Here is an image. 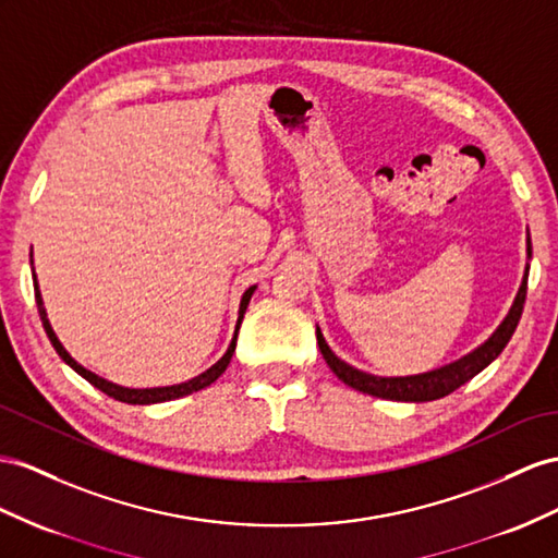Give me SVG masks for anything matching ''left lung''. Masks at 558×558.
I'll return each instance as SVG.
<instances>
[{
	"mask_svg": "<svg viewBox=\"0 0 558 558\" xmlns=\"http://www.w3.org/2000/svg\"><path fill=\"white\" fill-rule=\"evenodd\" d=\"M525 254L527 262L533 259V247H531V238L525 242ZM525 262V270H523V280L521 288L513 296V304L509 308V313L505 316V320L497 325V330L483 341L481 347H476L474 351H469L462 359H457L448 365H440L436 369H428V373H420V375H405V377H377L363 373V369L349 365L347 361H341L339 355L327 347V341L320 332V327L316 325V337H318V347L325 363L330 365L332 373L347 384V387L363 391L367 396L375 398H387V401H405V403H426V401H438V398L452 393L454 389H460L462 384H466L469 379H474L481 369L488 367L502 349L509 344V339L517 330V325L521 320L523 313V304H525V290H527V268L531 264Z\"/></svg>",
	"mask_w": 558,
	"mask_h": 558,
	"instance_id": "obj_1",
	"label": "left lung"
}]
</instances>
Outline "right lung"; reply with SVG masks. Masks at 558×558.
<instances>
[{
	"mask_svg": "<svg viewBox=\"0 0 558 558\" xmlns=\"http://www.w3.org/2000/svg\"><path fill=\"white\" fill-rule=\"evenodd\" d=\"M31 266H33V259H31ZM33 282H35V302H37V311H39L41 325H45L47 337H49V341H51V344H53L56 353H59L61 359H63V363H65V365H70V367H73L80 377H84V379H87L89 384H94V387H96L98 391H104V393H108L110 398H116V401L130 403V405H153V403L174 401V398H181V396H191V393H195V391H199V389H205V387H209V384L217 381V379H219V377L226 373L228 363H231V359H233L235 341H238V332H240V323H242V318H245L247 304H250V299H252V294H254V290H256V284H252V288H247L245 292H242V299H240V308H238V323H235V332H233L231 344H228L226 353H223L221 359H219L217 363H214L209 369H205V373H199L197 377H193V379H189V381L171 384V387L132 389V387H122V384H116V381H108V379H104V377H98L96 373H92V369H87V367H84V365H80V363L73 359V355H70V353L65 351V347L61 344V339L56 337L53 327H51V323H49V318H47L45 299H41V292H39V282H37V276H35V266H33Z\"/></svg>",
	"mask_w": 558,
	"mask_h": 558,
	"instance_id": "right-lung-1",
	"label": "right lung"
}]
</instances>
